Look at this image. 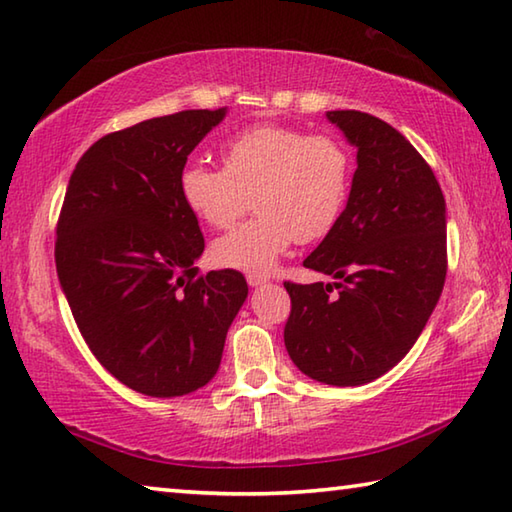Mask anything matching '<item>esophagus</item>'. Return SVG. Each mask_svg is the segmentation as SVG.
<instances>
[{
	"instance_id": "esophagus-1",
	"label": "esophagus",
	"mask_w": 512,
	"mask_h": 512,
	"mask_svg": "<svg viewBox=\"0 0 512 512\" xmlns=\"http://www.w3.org/2000/svg\"><path fill=\"white\" fill-rule=\"evenodd\" d=\"M246 280H248V284H250V286H262V284H266L268 280H271V277H268V275H262V273H248V275H246Z\"/></svg>"
}]
</instances>
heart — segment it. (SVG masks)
Instances as JSON below:
<instances>
[{
  "instance_id": "1",
  "label": "heart",
  "mask_w": 512,
  "mask_h": 512,
  "mask_svg": "<svg viewBox=\"0 0 512 512\" xmlns=\"http://www.w3.org/2000/svg\"><path fill=\"white\" fill-rule=\"evenodd\" d=\"M224 167L192 161L179 174L181 199L194 217L228 230L212 246L221 266L268 271L291 244H311L336 228L347 208L353 156L333 134H306L282 125H255L221 147Z\"/></svg>"
}]
</instances>
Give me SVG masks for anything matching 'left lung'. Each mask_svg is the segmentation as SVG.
I'll return each mask as SVG.
<instances>
[{
    "mask_svg": "<svg viewBox=\"0 0 512 512\" xmlns=\"http://www.w3.org/2000/svg\"><path fill=\"white\" fill-rule=\"evenodd\" d=\"M327 118L358 147V167L336 228L304 259L336 282H284V345L309 378L356 387L405 358L439 302L445 199L432 167L385 120L356 109Z\"/></svg>",
    "mask_w": 512,
    "mask_h": 512,
    "instance_id": "1",
    "label": "left lung"
}]
</instances>
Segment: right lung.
<instances>
[{"mask_svg":"<svg viewBox=\"0 0 512 512\" xmlns=\"http://www.w3.org/2000/svg\"><path fill=\"white\" fill-rule=\"evenodd\" d=\"M226 109H188L102 136L73 170L55 268L87 347L111 376L156 398L217 374L248 295L232 268L199 273L203 241L181 199L190 152Z\"/></svg>","mask_w":512,"mask_h":512,"instance_id":"add662e5","label":"right lung"}]
</instances>
